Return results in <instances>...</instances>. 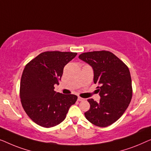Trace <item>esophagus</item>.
I'll use <instances>...</instances> for the list:
<instances>
[{
	"label": "esophagus",
	"instance_id": "esophagus-1",
	"mask_svg": "<svg viewBox=\"0 0 151 151\" xmlns=\"http://www.w3.org/2000/svg\"><path fill=\"white\" fill-rule=\"evenodd\" d=\"M78 101H84V99H83V98L78 96Z\"/></svg>",
	"mask_w": 151,
	"mask_h": 151
}]
</instances>
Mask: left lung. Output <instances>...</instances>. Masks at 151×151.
<instances>
[{
    "instance_id": "obj_1",
    "label": "left lung",
    "mask_w": 151,
    "mask_h": 151,
    "mask_svg": "<svg viewBox=\"0 0 151 151\" xmlns=\"http://www.w3.org/2000/svg\"><path fill=\"white\" fill-rule=\"evenodd\" d=\"M78 58L94 70L101 99L88 100L90 109L85 113L89 122L100 127L109 126L124 113L132 99L133 89L127 65L111 52L100 50L83 52Z\"/></svg>"
}]
</instances>
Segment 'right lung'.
Masks as SVG:
<instances>
[{
    "mask_svg": "<svg viewBox=\"0 0 151 151\" xmlns=\"http://www.w3.org/2000/svg\"><path fill=\"white\" fill-rule=\"evenodd\" d=\"M76 52L46 51L25 65L20 81V97L28 116L40 126L50 128L60 124L77 96L55 92L63 68Z\"/></svg>",
    "mask_w": 151,
    "mask_h": 151,
    "instance_id": "right-lung-1",
    "label": "right lung"
}]
</instances>
